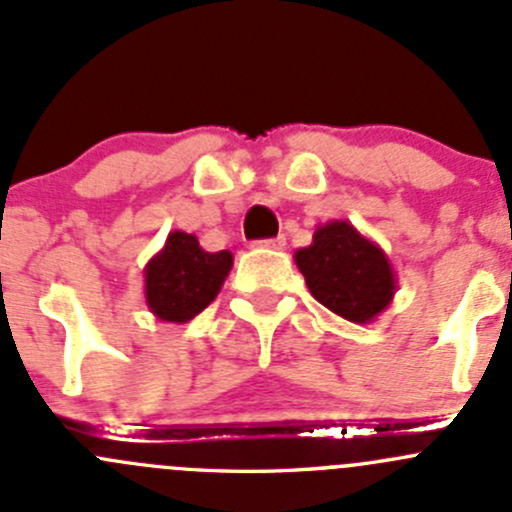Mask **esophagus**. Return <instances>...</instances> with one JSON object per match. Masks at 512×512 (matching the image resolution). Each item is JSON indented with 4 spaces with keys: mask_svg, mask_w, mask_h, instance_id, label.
<instances>
[{
    "mask_svg": "<svg viewBox=\"0 0 512 512\" xmlns=\"http://www.w3.org/2000/svg\"><path fill=\"white\" fill-rule=\"evenodd\" d=\"M285 235H277V237H267V240H257V247H270V250H282L285 247Z\"/></svg>",
    "mask_w": 512,
    "mask_h": 512,
    "instance_id": "obj_1",
    "label": "esophagus"
}]
</instances>
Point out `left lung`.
I'll return each mask as SVG.
<instances>
[{"label":"left lung","mask_w":512,"mask_h":512,"mask_svg":"<svg viewBox=\"0 0 512 512\" xmlns=\"http://www.w3.org/2000/svg\"><path fill=\"white\" fill-rule=\"evenodd\" d=\"M294 260L312 297L349 322H371L394 297L386 255L349 223L319 227L312 245L294 252Z\"/></svg>","instance_id":"8db88e82"}]
</instances>
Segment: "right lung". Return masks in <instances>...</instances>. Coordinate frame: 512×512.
Returning <instances> with one entry per match:
<instances>
[{
    "label": "right lung",
    "instance_id": "1",
    "mask_svg": "<svg viewBox=\"0 0 512 512\" xmlns=\"http://www.w3.org/2000/svg\"><path fill=\"white\" fill-rule=\"evenodd\" d=\"M230 267L227 250L205 252L195 235L170 232L146 267L148 307L163 322H188L218 297Z\"/></svg>",
    "mask_w": 512,
    "mask_h": 512
}]
</instances>
